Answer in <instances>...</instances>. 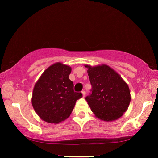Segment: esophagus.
<instances>
[{
	"mask_svg": "<svg viewBox=\"0 0 158 158\" xmlns=\"http://www.w3.org/2000/svg\"><path fill=\"white\" fill-rule=\"evenodd\" d=\"M81 92H82V94H83V97H85V96L86 94V92L85 91V90H83Z\"/></svg>",
	"mask_w": 158,
	"mask_h": 158,
	"instance_id": "34e87169",
	"label": "esophagus"
}]
</instances>
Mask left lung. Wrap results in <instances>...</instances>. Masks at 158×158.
I'll list each match as a JSON object with an SVG mask.
<instances>
[{
    "label": "left lung",
    "mask_w": 158,
    "mask_h": 158,
    "mask_svg": "<svg viewBox=\"0 0 158 158\" xmlns=\"http://www.w3.org/2000/svg\"><path fill=\"white\" fill-rule=\"evenodd\" d=\"M85 66L92 85L91 93L85 99L92 111L105 122L119 119L128 108L131 99L126 83L107 65Z\"/></svg>",
    "instance_id": "left-lung-1"
}]
</instances>
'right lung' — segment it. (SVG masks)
I'll use <instances>...</instances> for the list:
<instances>
[{"instance_id": "add662e5", "label": "right lung", "mask_w": 158, "mask_h": 158, "mask_svg": "<svg viewBox=\"0 0 158 158\" xmlns=\"http://www.w3.org/2000/svg\"><path fill=\"white\" fill-rule=\"evenodd\" d=\"M70 72V66L56 63L43 72L35 84L32 106L45 122L58 123L65 120L82 97L81 92H74L73 82L69 78Z\"/></svg>"}]
</instances>
